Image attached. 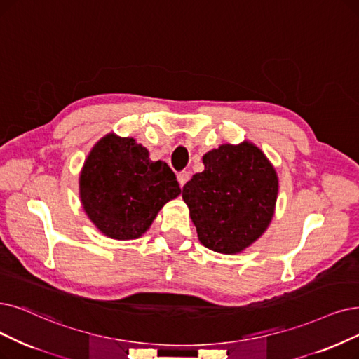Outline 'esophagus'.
<instances>
[{
	"label": "esophagus",
	"mask_w": 359,
	"mask_h": 359,
	"mask_svg": "<svg viewBox=\"0 0 359 359\" xmlns=\"http://www.w3.org/2000/svg\"><path fill=\"white\" fill-rule=\"evenodd\" d=\"M190 180V172L189 170H181V172H178V182H180V185L182 187V185L187 182Z\"/></svg>",
	"instance_id": "34e87169"
}]
</instances>
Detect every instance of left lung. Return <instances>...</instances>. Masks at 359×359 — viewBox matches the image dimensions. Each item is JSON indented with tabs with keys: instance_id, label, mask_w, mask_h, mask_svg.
I'll use <instances>...</instances> for the list:
<instances>
[{
	"instance_id": "1",
	"label": "left lung",
	"mask_w": 359,
	"mask_h": 359,
	"mask_svg": "<svg viewBox=\"0 0 359 359\" xmlns=\"http://www.w3.org/2000/svg\"><path fill=\"white\" fill-rule=\"evenodd\" d=\"M205 170L184 185L198 240L233 255L262 236L274 213L278 180L265 154L250 142L222 144L203 156Z\"/></svg>"
}]
</instances>
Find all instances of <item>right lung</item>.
<instances>
[{
    "mask_svg": "<svg viewBox=\"0 0 359 359\" xmlns=\"http://www.w3.org/2000/svg\"><path fill=\"white\" fill-rule=\"evenodd\" d=\"M83 210L100 231L116 240L144 234L157 212L180 193L177 177L165 162H151L134 138L113 134L100 140L81 172Z\"/></svg>",
    "mask_w": 359,
    "mask_h": 359,
    "instance_id": "add662e5",
    "label": "right lung"
}]
</instances>
